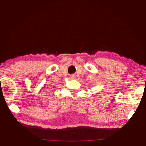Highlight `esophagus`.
<instances>
[{"mask_svg": "<svg viewBox=\"0 0 146 146\" xmlns=\"http://www.w3.org/2000/svg\"><path fill=\"white\" fill-rule=\"evenodd\" d=\"M75 77H76L75 75H72L71 76V78H72V79H75Z\"/></svg>", "mask_w": 146, "mask_h": 146, "instance_id": "obj_1", "label": "esophagus"}]
</instances>
